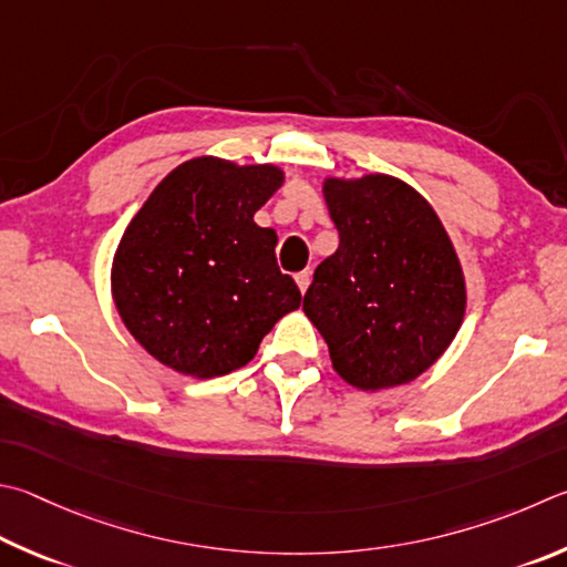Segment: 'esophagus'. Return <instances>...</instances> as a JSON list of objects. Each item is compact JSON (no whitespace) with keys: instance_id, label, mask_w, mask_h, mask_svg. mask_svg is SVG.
Wrapping results in <instances>:
<instances>
[{"instance_id":"1","label":"esophagus","mask_w":567,"mask_h":567,"mask_svg":"<svg viewBox=\"0 0 567 567\" xmlns=\"http://www.w3.org/2000/svg\"><path fill=\"white\" fill-rule=\"evenodd\" d=\"M310 277H312V275L307 272V270H305V272H297V275H295V282H297V287H300V292H302V295L307 292V287H310Z\"/></svg>"}]
</instances>
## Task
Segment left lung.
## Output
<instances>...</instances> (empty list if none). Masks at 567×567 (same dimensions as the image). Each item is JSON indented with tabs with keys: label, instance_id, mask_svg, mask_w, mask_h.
Masks as SVG:
<instances>
[{
	"label": "left lung",
	"instance_id": "1",
	"mask_svg": "<svg viewBox=\"0 0 567 567\" xmlns=\"http://www.w3.org/2000/svg\"><path fill=\"white\" fill-rule=\"evenodd\" d=\"M339 248L317 265L302 310L349 386L382 391L436 364L466 315V277L444 223L386 173L322 183Z\"/></svg>",
	"mask_w": 567,
	"mask_h": 567
}]
</instances>
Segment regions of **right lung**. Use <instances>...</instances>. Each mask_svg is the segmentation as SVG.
Segmentation results:
<instances>
[{
	"mask_svg": "<svg viewBox=\"0 0 567 567\" xmlns=\"http://www.w3.org/2000/svg\"><path fill=\"white\" fill-rule=\"evenodd\" d=\"M272 163H181L133 215L111 262V297L131 337L173 372L213 379L257 354L302 295L255 213L282 188Z\"/></svg>",
	"mask_w": 567,
	"mask_h": 567,
	"instance_id": "add662e5",
	"label": "right lung"
}]
</instances>
